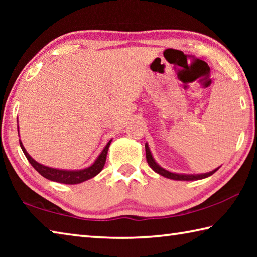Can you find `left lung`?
Listing matches in <instances>:
<instances>
[{"mask_svg":"<svg viewBox=\"0 0 257 257\" xmlns=\"http://www.w3.org/2000/svg\"><path fill=\"white\" fill-rule=\"evenodd\" d=\"M145 151H146V160H147V163H149L150 167L153 169V170L159 173V175L163 176L165 178H169V179H173V180H198V179H204V178H207L212 176L213 173L215 171L219 170V168L215 169V170H213L208 173H203V175H178V173H172L170 171L165 170V169L161 168L160 165L155 162V160L153 159V156L151 154V151L149 149V145H147V143L145 144Z\"/></svg>","mask_w":257,"mask_h":257,"instance_id":"obj_1","label":"left lung"}]
</instances>
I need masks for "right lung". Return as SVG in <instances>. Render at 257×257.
<instances>
[{
	"mask_svg": "<svg viewBox=\"0 0 257 257\" xmlns=\"http://www.w3.org/2000/svg\"><path fill=\"white\" fill-rule=\"evenodd\" d=\"M18 132H19V128H18ZM111 142H112V139L107 143L106 146L104 147V150L102 151V153L99 154L96 161H95V162L90 165V167L82 169V170L69 171V170H59V169L49 168V167H45V165L36 162V161H35L32 156L27 153V151L25 150V147L23 145V143H21V141H19L21 150H23L24 154L26 155V158H27V160L29 161V163L33 165V168L35 169V170H36L38 173H41V175L44 178H46V179L52 180V181H56V182H61V184H67V185L80 184V182L88 180V179H90V178H93L96 175H98V173L102 171L104 164H105L106 154H107L108 146H110Z\"/></svg>",
	"mask_w": 257,
	"mask_h": 257,
	"instance_id": "add662e5",
	"label": "right lung"
}]
</instances>
